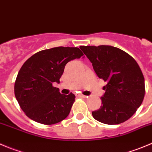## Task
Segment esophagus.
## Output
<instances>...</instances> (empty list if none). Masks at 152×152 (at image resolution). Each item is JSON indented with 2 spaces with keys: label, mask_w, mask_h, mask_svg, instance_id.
<instances>
[{
  "label": "esophagus",
  "mask_w": 152,
  "mask_h": 152,
  "mask_svg": "<svg viewBox=\"0 0 152 152\" xmlns=\"http://www.w3.org/2000/svg\"><path fill=\"white\" fill-rule=\"evenodd\" d=\"M77 96H78V97H81V98H85V97H86V95H83V94H77Z\"/></svg>",
  "instance_id": "1"
}]
</instances>
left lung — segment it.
<instances>
[{
  "label": "left lung",
  "mask_w": 152,
  "mask_h": 152,
  "mask_svg": "<svg viewBox=\"0 0 152 152\" xmlns=\"http://www.w3.org/2000/svg\"><path fill=\"white\" fill-rule=\"evenodd\" d=\"M99 78L107 82L102 106L92 111L97 121L118 125L131 118L142 104L145 80L136 60L124 50L110 45L80 46Z\"/></svg>",
  "instance_id": "left-lung-1"
}]
</instances>
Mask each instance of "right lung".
<instances>
[{"instance_id": "add662e5", "label": "right lung", "mask_w": 152, "mask_h": 152, "mask_svg": "<svg viewBox=\"0 0 152 152\" xmlns=\"http://www.w3.org/2000/svg\"><path fill=\"white\" fill-rule=\"evenodd\" d=\"M83 56L78 48L57 47L37 52L23 64L14 91L27 117L43 125H53L69 115L75 95L61 94L53 83H60L69 61Z\"/></svg>"}]
</instances>
